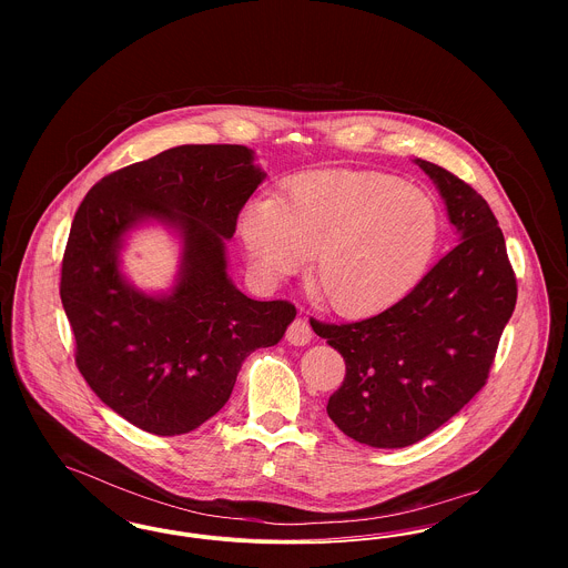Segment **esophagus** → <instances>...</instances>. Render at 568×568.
I'll return each instance as SVG.
<instances>
[{
  "label": "esophagus",
  "instance_id": "obj_1",
  "mask_svg": "<svg viewBox=\"0 0 568 568\" xmlns=\"http://www.w3.org/2000/svg\"><path fill=\"white\" fill-rule=\"evenodd\" d=\"M286 341L291 345H308L313 341V329L306 320H295L286 329Z\"/></svg>",
  "mask_w": 568,
  "mask_h": 568
}]
</instances>
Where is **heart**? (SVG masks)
Returning a JSON list of instances; mask_svg holds the SVG:
<instances>
[{"instance_id": "b5f03b06", "label": "heart", "mask_w": 568, "mask_h": 568, "mask_svg": "<svg viewBox=\"0 0 568 568\" xmlns=\"http://www.w3.org/2000/svg\"><path fill=\"white\" fill-rule=\"evenodd\" d=\"M236 227L262 284L291 277L313 253L311 288L345 317L374 315L405 297L439 236L426 192L389 174L347 170L306 172L280 199L246 201Z\"/></svg>"}]
</instances>
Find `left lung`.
I'll return each mask as SVG.
<instances>
[{
    "instance_id": "obj_1",
    "label": "left lung",
    "mask_w": 568,
    "mask_h": 568,
    "mask_svg": "<svg viewBox=\"0 0 568 568\" xmlns=\"http://www.w3.org/2000/svg\"><path fill=\"white\" fill-rule=\"evenodd\" d=\"M415 163L437 185L459 244L381 315L313 325L345 361L327 415L372 448L410 446L468 405L516 306V277L486 199L448 170Z\"/></svg>"
}]
</instances>
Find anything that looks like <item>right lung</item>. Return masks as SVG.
<instances>
[{
  "mask_svg": "<svg viewBox=\"0 0 568 568\" xmlns=\"http://www.w3.org/2000/svg\"><path fill=\"white\" fill-rule=\"evenodd\" d=\"M264 176L246 146L185 144L82 199L61 268L77 365L104 405L146 433L183 435L216 415L244 358L280 343L297 315L288 302L246 297L227 275L225 243ZM146 222L182 241L178 280L160 296L121 273L119 251Z\"/></svg>",
  "mask_w": 568,
  "mask_h": 568,
  "instance_id": "obj_1",
  "label": "right lung"
}]
</instances>
